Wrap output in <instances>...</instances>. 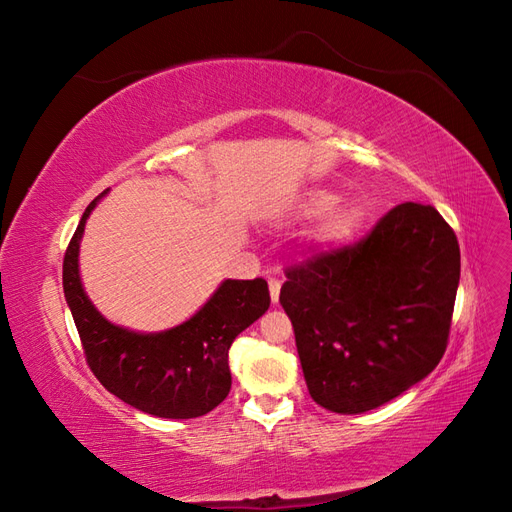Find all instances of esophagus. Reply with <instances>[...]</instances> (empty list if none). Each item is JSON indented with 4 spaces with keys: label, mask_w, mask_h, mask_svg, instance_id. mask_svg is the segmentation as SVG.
<instances>
[{
    "label": "esophagus",
    "mask_w": 512,
    "mask_h": 512,
    "mask_svg": "<svg viewBox=\"0 0 512 512\" xmlns=\"http://www.w3.org/2000/svg\"><path fill=\"white\" fill-rule=\"evenodd\" d=\"M280 288H282V277H271V280H269V292H271L273 305L280 301Z\"/></svg>",
    "instance_id": "34e87169"
}]
</instances>
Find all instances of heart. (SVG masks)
I'll return each mask as SVG.
<instances>
[{
  "label": "heart",
  "mask_w": 512,
  "mask_h": 512,
  "mask_svg": "<svg viewBox=\"0 0 512 512\" xmlns=\"http://www.w3.org/2000/svg\"><path fill=\"white\" fill-rule=\"evenodd\" d=\"M339 196L329 190L307 192L299 205V213L307 220H320L316 230V241L322 247L346 245L361 226L363 213L354 205H339Z\"/></svg>",
  "instance_id": "obj_1"
}]
</instances>
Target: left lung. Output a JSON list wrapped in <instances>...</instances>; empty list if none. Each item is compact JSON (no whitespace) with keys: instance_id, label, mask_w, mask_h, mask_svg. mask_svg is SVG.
<instances>
[{"instance_id":"8db88e82","label":"left lung","mask_w":512,"mask_h":512,"mask_svg":"<svg viewBox=\"0 0 512 512\" xmlns=\"http://www.w3.org/2000/svg\"><path fill=\"white\" fill-rule=\"evenodd\" d=\"M459 271L453 228L418 203L288 267L280 303L316 404L361 414L429 376L448 344Z\"/></svg>"}]
</instances>
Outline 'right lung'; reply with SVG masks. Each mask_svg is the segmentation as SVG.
I'll list each match as a JSON object with an SVG mask.
<instances>
[{
    "label": "right lung",
    "mask_w": 512,
    "mask_h": 512,
    "mask_svg": "<svg viewBox=\"0 0 512 512\" xmlns=\"http://www.w3.org/2000/svg\"><path fill=\"white\" fill-rule=\"evenodd\" d=\"M102 192L85 209L64 256V294L94 376L132 408L162 418H196L230 393L228 350L235 337L269 309V286L224 280L198 312L160 333H136L108 322L81 284L79 247L85 222Z\"/></svg>",
    "instance_id": "right-lung-1"
}]
</instances>
